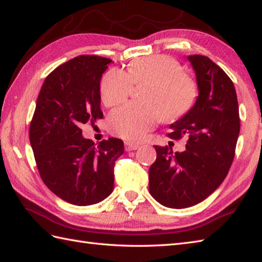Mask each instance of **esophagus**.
<instances>
[{
    "label": "esophagus",
    "mask_w": 262,
    "mask_h": 262,
    "mask_svg": "<svg viewBox=\"0 0 262 262\" xmlns=\"http://www.w3.org/2000/svg\"><path fill=\"white\" fill-rule=\"evenodd\" d=\"M125 145H126V151H135V149L140 148V144L132 143V142H126Z\"/></svg>",
    "instance_id": "1"
}]
</instances>
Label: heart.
<instances>
[{
	"instance_id": "1",
	"label": "heart",
	"mask_w": 262,
	"mask_h": 262,
	"mask_svg": "<svg viewBox=\"0 0 262 262\" xmlns=\"http://www.w3.org/2000/svg\"><path fill=\"white\" fill-rule=\"evenodd\" d=\"M147 86L143 99L145 103L129 102L111 111L108 126L113 134L129 142H140L155 125L166 117L179 116L190 108L196 96L192 80L182 73L174 60L165 56L138 58L127 72L113 69L102 76L100 97L105 107L124 102L133 84Z\"/></svg>"
}]
</instances>
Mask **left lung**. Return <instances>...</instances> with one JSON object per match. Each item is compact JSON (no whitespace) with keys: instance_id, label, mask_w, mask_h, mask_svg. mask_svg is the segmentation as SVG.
<instances>
[{"instance_id":"8db88e82","label":"left lung","mask_w":262,"mask_h":262,"mask_svg":"<svg viewBox=\"0 0 262 262\" xmlns=\"http://www.w3.org/2000/svg\"><path fill=\"white\" fill-rule=\"evenodd\" d=\"M196 74L198 97L170 125L169 137H188L185 152L154 145L157 160L148 171L152 197L169 208L202 203L221 186L234 159L240 134L235 88L225 72L203 55L187 57Z\"/></svg>"}]
</instances>
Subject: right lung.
Segmentation results:
<instances>
[{
    "mask_svg": "<svg viewBox=\"0 0 262 262\" xmlns=\"http://www.w3.org/2000/svg\"><path fill=\"white\" fill-rule=\"evenodd\" d=\"M113 60L77 56L55 69L39 92L29 138L42 181L57 197L76 206L98 204L114 190L115 161L124 142L99 144L80 126L102 119L100 81Z\"/></svg>",
    "mask_w": 262,
    "mask_h": 262,
    "instance_id": "obj_1",
    "label": "right lung"
}]
</instances>
